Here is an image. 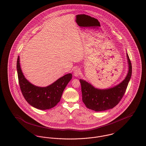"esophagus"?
I'll return each mask as SVG.
<instances>
[{"label":"esophagus","mask_w":146,"mask_h":146,"mask_svg":"<svg viewBox=\"0 0 146 146\" xmlns=\"http://www.w3.org/2000/svg\"><path fill=\"white\" fill-rule=\"evenodd\" d=\"M81 74V71L80 69L77 68L76 69L73 73V74L75 77H78L79 76V75Z\"/></svg>","instance_id":"obj_1"}]
</instances>
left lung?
<instances>
[{
	"instance_id": "obj_1",
	"label": "left lung",
	"mask_w": 146,
	"mask_h": 146,
	"mask_svg": "<svg viewBox=\"0 0 146 146\" xmlns=\"http://www.w3.org/2000/svg\"><path fill=\"white\" fill-rule=\"evenodd\" d=\"M128 73L119 84L106 89L95 88L86 80L79 79L81 84L82 100L86 107L95 111H102L116 106L125 94L132 74V64L127 53Z\"/></svg>"
}]
</instances>
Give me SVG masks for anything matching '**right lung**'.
<instances>
[{"label":"right lung","mask_w":146,"mask_h":146,"mask_svg":"<svg viewBox=\"0 0 146 146\" xmlns=\"http://www.w3.org/2000/svg\"><path fill=\"white\" fill-rule=\"evenodd\" d=\"M17 68L19 85L25 99L32 106L42 110L51 109L60 102L65 88L72 78V74L68 73L50 86L39 87L30 83L24 77L20 68L19 56Z\"/></svg>","instance_id":"obj_1"}]
</instances>
